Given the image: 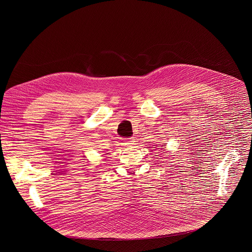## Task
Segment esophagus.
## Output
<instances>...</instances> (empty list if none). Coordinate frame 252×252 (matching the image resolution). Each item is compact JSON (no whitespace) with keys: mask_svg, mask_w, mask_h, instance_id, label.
<instances>
[{"mask_svg":"<svg viewBox=\"0 0 252 252\" xmlns=\"http://www.w3.org/2000/svg\"><path fill=\"white\" fill-rule=\"evenodd\" d=\"M134 142H135V140L133 139V138H127L126 139V144L127 145H133Z\"/></svg>","mask_w":252,"mask_h":252,"instance_id":"34e87169","label":"esophagus"}]
</instances>
